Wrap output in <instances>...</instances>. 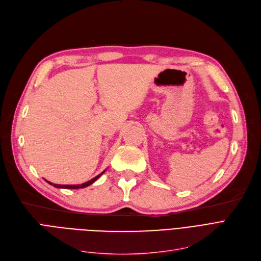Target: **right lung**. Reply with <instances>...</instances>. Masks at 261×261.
<instances>
[{
	"mask_svg": "<svg viewBox=\"0 0 261 261\" xmlns=\"http://www.w3.org/2000/svg\"><path fill=\"white\" fill-rule=\"evenodd\" d=\"M106 171V170H105ZM105 171H102L100 174H98L97 176H95L94 179H92V180H90V181H88V182H86V183H82V184H79V185H59V184H53V183H50V182H48V181H46L48 184H50V185H53L54 187H56V188H66V189H78V188H85V187H87V186H89V185H91V184H93L96 180L98 179V177H100V175L105 172Z\"/></svg>",
	"mask_w": 261,
	"mask_h": 261,
	"instance_id": "obj_1",
	"label": "right lung"
}]
</instances>
